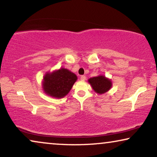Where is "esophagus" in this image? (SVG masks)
I'll return each mask as SVG.
<instances>
[{"mask_svg": "<svg viewBox=\"0 0 157 157\" xmlns=\"http://www.w3.org/2000/svg\"><path fill=\"white\" fill-rule=\"evenodd\" d=\"M80 79H81V80L85 81V79H86V77H85V75H82V76L80 77Z\"/></svg>", "mask_w": 157, "mask_h": 157, "instance_id": "obj_1", "label": "esophagus"}]
</instances>
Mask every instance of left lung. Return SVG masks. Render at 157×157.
<instances>
[{
    "label": "left lung",
    "mask_w": 157,
    "mask_h": 157,
    "mask_svg": "<svg viewBox=\"0 0 157 157\" xmlns=\"http://www.w3.org/2000/svg\"><path fill=\"white\" fill-rule=\"evenodd\" d=\"M88 82L92 86L94 92L99 94H102L108 92L111 88L112 82L111 79L104 75L94 77L88 79Z\"/></svg>",
    "instance_id": "8db88e82"
}]
</instances>
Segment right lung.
Returning a JSON list of instances; mask_svg holds the SVG:
<instances>
[{"instance_id":"1","label":"right lung","mask_w":157,"mask_h":157,"mask_svg":"<svg viewBox=\"0 0 157 157\" xmlns=\"http://www.w3.org/2000/svg\"><path fill=\"white\" fill-rule=\"evenodd\" d=\"M77 79L75 74L61 67L52 72H46L43 79V90L47 95L60 99L69 93Z\"/></svg>"}]
</instances>
